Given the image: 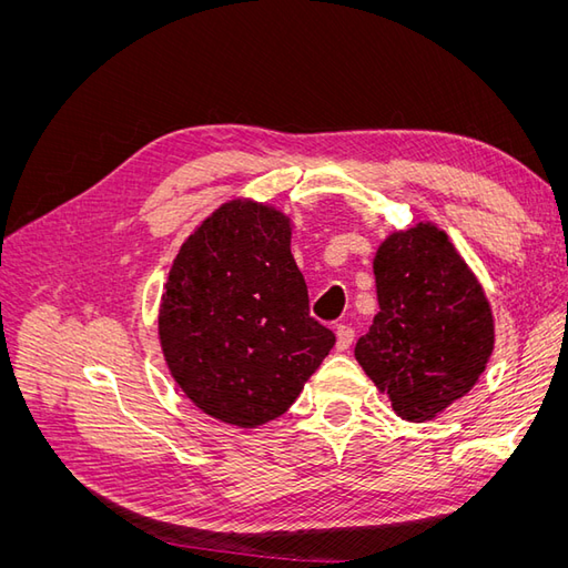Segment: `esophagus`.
I'll use <instances>...</instances> for the list:
<instances>
[{
    "label": "esophagus",
    "instance_id": "obj_1",
    "mask_svg": "<svg viewBox=\"0 0 568 568\" xmlns=\"http://www.w3.org/2000/svg\"><path fill=\"white\" fill-rule=\"evenodd\" d=\"M353 338H355V334H353L351 326H346V324H338L336 326V351L338 353L348 351L353 346Z\"/></svg>",
    "mask_w": 568,
    "mask_h": 568
}]
</instances>
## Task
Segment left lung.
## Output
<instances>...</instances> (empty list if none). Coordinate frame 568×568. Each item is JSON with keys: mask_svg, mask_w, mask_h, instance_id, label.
Segmentation results:
<instances>
[{"mask_svg": "<svg viewBox=\"0 0 568 568\" xmlns=\"http://www.w3.org/2000/svg\"><path fill=\"white\" fill-rule=\"evenodd\" d=\"M379 313L355 359L405 422H432L486 372L495 320L484 286L434 222L390 232L374 255Z\"/></svg>", "mask_w": 568, "mask_h": 568, "instance_id": "8db88e82", "label": "left lung"}]
</instances>
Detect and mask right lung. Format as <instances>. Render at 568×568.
<instances>
[{"label":"right lung","instance_id":"1","mask_svg":"<svg viewBox=\"0 0 568 568\" xmlns=\"http://www.w3.org/2000/svg\"><path fill=\"white\" fill-rule=\"evenodd\" d=\"M307 311L291 217L251 199L222 203L168 274L159 338L170 376L222 424L277 419L336 343Z\"/></svg>","mask_w":568,"mask_h":568}]
</instances>
